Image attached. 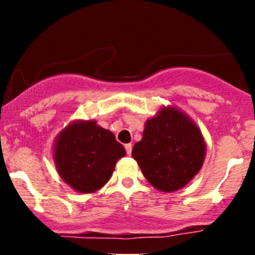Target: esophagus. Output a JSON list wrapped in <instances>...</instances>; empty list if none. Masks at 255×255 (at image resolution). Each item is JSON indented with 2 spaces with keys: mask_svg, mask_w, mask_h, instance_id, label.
Here are the masks:
<instances>
[{
  "mask_svg": "<svg viewBox=\"0 0 255 255\" xmlns=\"http://www.w3.org/2000/svg\"><path fill=\"white\" fill-rule=\"evenodd\" d=\"M125 148H126V151H127V154L128 155H130V154H132V144H126L125 145Z\"/></svg>",
  "mask_w": 255,
  "mask_h": 255,
  "instance_id": "esophagus-1",
  "label": "esophagus"
}]
</instances>
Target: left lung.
I'll list each match as a JSON object with an SVG mask.
<instances>
[{"mask_svg": "<svg viewBox=\"0 0 255 255\" xmlns=\"http://www.w3.org/2000/svg\"><path fill=\"white\" fill-rule=\"evenodd\" d=\"M132 156L146 181L163 192L186 186L201 170L206 143L201 129L184 111L164 106L144 125Z\"/></svg>", "mask_w": 255, "mask_h": 255, "instance_id": "1", "label": "left lung"}]
</instances>
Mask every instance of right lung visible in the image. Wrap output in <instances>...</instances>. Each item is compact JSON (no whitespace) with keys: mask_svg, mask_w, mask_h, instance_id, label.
<instances>
[{"mask_svg":"<svg viewBox=\"0 0 255 255\" xmlns=\"http://www.w3.org/2000/svg\"><path fill=\"white\" fill-rule=\"evenodd\" d=\"M126 155L115 134L96 121H74L55 138L53 159L61 179L80 194L99 191L111 179L116 163Z\"/></svg>","mask_w":255,"mask_h":255,"instance_id":"1","label":"right lung"}]
</instances>
